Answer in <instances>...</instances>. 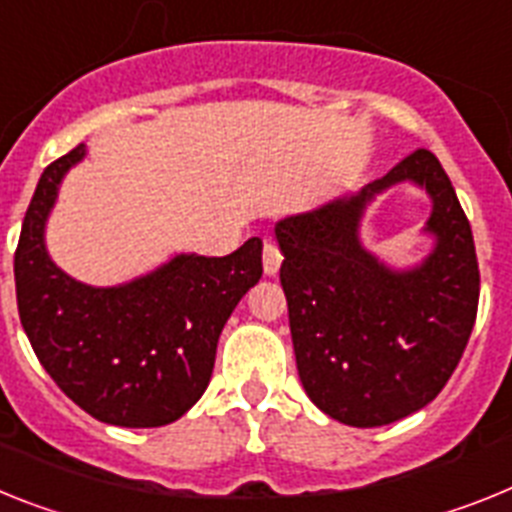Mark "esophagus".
Listing matches in <instances>:
<instances>
[{"instance_id":"34e87169","label":"esophagus","mask_w":512,"mask_h":512,"mask_svg":"<svg viewBox=\"0 0 512 512\" xmlns=\"http://www.w3.org/2000/svg\"><path fill=\"white\" fill-rule=\"evenodd\" d=\"M282 266V253H279L277 243L274 240H266L264 243V274L266 277H274Z\"/></svg>"}]
</instances>
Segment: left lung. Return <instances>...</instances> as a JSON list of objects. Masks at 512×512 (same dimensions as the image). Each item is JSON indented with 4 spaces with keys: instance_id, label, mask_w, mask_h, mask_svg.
Masks as SVG:
<instances>
[{
    "instance_id": "left-lung-1",
    "label": "left lung",
    "mask_w": 512,
    "mask_h": 512,
    "mask_svg": "<svg viewBox=\"0 0 512 512\" xmlns=\"http://www.w3.org/2000/svg\"><path fill=\"white\" fill-rule=\"evenodd\" d=\"M414 182L433 202L423 228L436 246L422 265L393 270L361 246L375 195ZM285 256L298 373L310 401L349 427H381L430 404L464 355L479 305L471 225L430 150L383 178L274 225Z\"/></svg>"
}]
</instances>
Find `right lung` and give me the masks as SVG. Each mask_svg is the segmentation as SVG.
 <instances>
[{"label": "right lung", "instance_id": "obj_1", "mask_svg": "<svg viewBox=\"0 0 512 512\" xmlns=\"http://www.w3.org/2000/svg\"><path fill=\"white\" fill-rule=\"evenodd\" d=\"M85 144L43 170L15 251L20 321L56 386L90 417L163 427L207 391L217 342L240 298L261 279V240L230 256L178 253L116 287L69 277L46 251V222Z\"/></svg>", "mask_w": 512, "mask_h": 512}]
</instances>
